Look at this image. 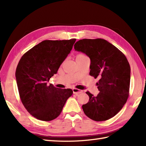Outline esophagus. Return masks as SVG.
<instances>
[{
	"label": "esophagus",
	"instance_id": "1",
	"mask_svg": "<svg viewBox=\"0 0 146 146\" xmlns=\"http://www.w3.org/2000/svg\"><path fill=\"white\" fill-rule=\"evenodd\" d=\"M73 92L74 94L75 95H78L80 94H81V93H82V91L80 90L79 89H77V88H73Z\"/></svg>",
	"mask_w": 146,
	"mask_h": 146
}]
</instances>
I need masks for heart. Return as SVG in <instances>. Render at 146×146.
<instances>
[{
	"instance_id": "obj_1",
	"label": "heart",
	"mask_w": 146,
	"mask_h": 146,
	"mask_svg": "<svg viewBox=\"0 0 146 146\" xmlns=\"http://www.w3.org/2000/svg\"><path fill=\"white\" fill-rule=\"evenodd\" d=\"M85 56H86L85 54H77V56H76V59L77 58H83V57H85Z\"/></svg>"
}]
</instances>
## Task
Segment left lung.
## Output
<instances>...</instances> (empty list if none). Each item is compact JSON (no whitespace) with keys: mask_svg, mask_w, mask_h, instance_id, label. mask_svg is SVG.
<instances>
[{"mask_svg":"<svg viewBox=\"0 0 146 146\" xmlns=\"http://www.w3.org/2000/svg\"><path fill=\"white\" fill-rule=\"evenodd\" d=\"M74 48L90 58V75L100 80L97 83L100 93L96 96L86 92L87 104L83 105L85 114L95 121L114 117L122 109L129 96L131 67L125 56L104 39H83Z\"/></svg>","mask_w":146,"mask_h":146,"instance_id":"8db88e82","label":"left lung"}]
</instances>
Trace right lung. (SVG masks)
<instances>
[{
	"label": "right lung",
	"mask_w": 146,
	"mask_h": 146,
	"mask_svg": "<svg viewBox=\"0 0 146 146\" xmlns=\"http://www.w3.org/2000/svg\"><path fill=\"white\" fill-rule=\"evenodd\" d=\"M76 39L44 40L24 54L15 71L19 97L24 107L37 119L50 121L61 113L71 89H60L48 82L56 74Z\"/></svg>",
	"instance_id": "right-lung-1"
}]
</instances>
